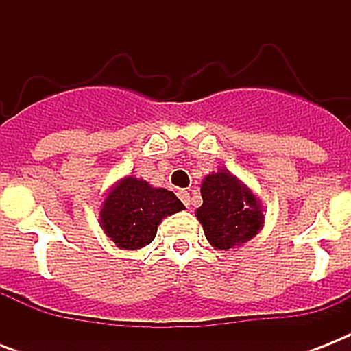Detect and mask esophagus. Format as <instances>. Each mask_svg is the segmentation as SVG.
<instances>
[{"label":"esophagus","instance_id":"esophagus-1","mask_svg":"<svg viewBox=\"0 0 351 351\" xmlns=\"http://www.w3.org/2000/svg\"><path fill=\"white\" fill-rule=\"evenodd\" d=\"M178 198H180L182 204H184L186 208L191 206V193L186 191V189H180V191H178Z\"/></svg>","mask_w":351,"mask_h":351}]
</instances>
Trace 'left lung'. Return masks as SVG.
I'll return each mask as SVG.
<instances>
[{
    "label": "left lung",
    "mask_w": 351,
    "mask_h": 351,
    "mask_svg": "<svg viewBox=\"0 0 351 351\" xmlns=\"http://www.w3.org/2000/svg\"><path fill=\"white\" fill-rule=\"evenodd\" d=\"M200 193L204 204L197 217L215 247L231 250L253 239L262 228L264 217L256 198L228 171L206 176Z\"/></svg>",
    "instance_id": "1"
}]
</instances>
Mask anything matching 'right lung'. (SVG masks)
Wrapping results in <instances>:
<instances>
[{
    "label": "right lung",
    "instance_id": "add662e5",
    "mask_svg": "<svg viewBox=\"0 0 351 351\" xmlns=\"http://www.w3.org/2000/svg\"><path fill=\"white\" fill-rule=\"evenodd\" d=\"M184 204L167 189H154L138 178H123L101 208V228L123 250H140L153 242L164 217L182 211Z\"/></svg>",
    "mask_w": 351,
    "mask_h": 351
}]
</instances>
